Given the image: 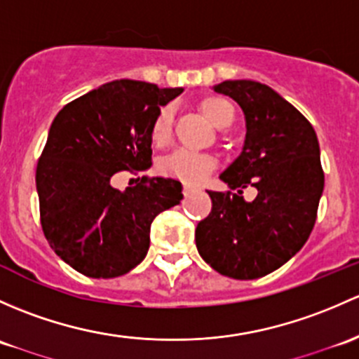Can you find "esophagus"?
<instances>
[{"mask_svg": "<svg viewBox=\"0 0 359 359\" xmlns=\"http://www.w3.org/2000/svg\"><path fill=\"white\" fill-rule=\"evenodd\" d=\"M196 189L194 187H191V186H184V196H191L192 192H194Z\"/></svg>", "mask_w": 359, "mask_h": 359, "instance_id": "obj_1", "label": "esophagus"}]
</instances>
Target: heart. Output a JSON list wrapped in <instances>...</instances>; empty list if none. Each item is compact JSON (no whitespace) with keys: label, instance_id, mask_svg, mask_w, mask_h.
I'll return each mask as SVG.
<instances>
[{"label":"heart","instance_id":"heart-1","mask_svg":"<svg viewBox=\"0 0 359 359\" xmlns=\"http://www.w3.org/2000/svg\"><path fill=\"white\" fill-rule=\"evenodd\" d=\"M199 110L210 120L211 126L225 130L236 120V107L224 96H205L199 101ZM173 134V108L163 107L156 113L151 126V141L156 146H167ZM217 167V160L210 154L192 153L180 149L168 154L160 161V170L165 175L177 177L186 182H201L206 175Z\"/></svg>","mask_w":359,"mask_h":359}]
</instances>
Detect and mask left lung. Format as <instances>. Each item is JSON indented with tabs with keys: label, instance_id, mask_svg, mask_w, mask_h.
Instances as JSON below:
<instances>
[{
	"label": "left lung",
	"instance_id": "obj_1",
	"mask_svg": "<svg viewBox=\"0 0 359 359\" xmlns=\"http://www.w3.org/2000/svg\"><path fill=\"white\" fill-rule=\"evenodd\" d=\"M213 89L243 108L246 141L220 175L230 191H208L211 213L196 227V248L218 273L252 280L287 263L315 227L325 182L318 139L269 86L225 81ZM248 185L259 191L249 203L242 198Z\"/></svg>",
	"mask_w": 359,
	"mask_h": 359
}]
</instances>
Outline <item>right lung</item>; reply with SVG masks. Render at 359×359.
I'll return each mask as SVG.
<instances>
[{
  "mask_svg": "<svg viewBox=\"0 0 359 359\" xmlns=\"http://www.w3.org/2000/svg\"><path fill=\"white\" fill-rule=\"evenodd\" d=\"M182 88L113 81L58 111L36 168L41 227L53 251L79 273L113 278L149 249L156 215L179 205V180L142 177L126 191L111 177L151 167V126Z\"/></svg>",
  "mask_w": 359,
  "mask_h": 359,
  "instance_id": "1",
  "label": "right lung"
}]
</instances>
